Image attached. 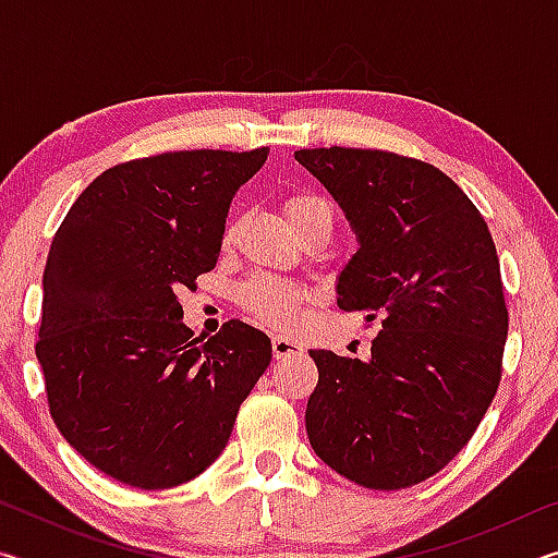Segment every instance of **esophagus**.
I'll return each mask as SVG.
<instances>
[{
    "mask_svg": "<svg viewBox=\"0 0 558 558\" xmlns=\"http://www.w3.org/2000/svg\"><path fill=\"white\" fill-rule=\"evenodd\" d=\"M305 349H302L300 342L295 339H288V337H272V356L276 359H288V356H300Z\"/></svg>",
    "mask_w": 558,
    "mask_h": 558,
    "instance_id": "obj_1",
    "label": "esophagus"
}]
</instances>
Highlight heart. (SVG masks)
<instances>
[{"mask_svg":"<svg viewBox=\"0 0 558 558\" xmlns=\"http://www.w3.org/2000/svg\"><path fill=\"white\" fill-rule=\"evenodd\" d=\"M290 223L302 226L317 219H325L332 223V206L319 194L310 192H298L292 194L286 204ZM235 226H226V241H231ZM305 300V290L300 286H292V282L270 278V276H258L245 282L241 288V302L243 307L248 310L251 315H256L260 323H268L272 327H290L298 323L300 305Z\"/></svg>","mask_w":558,"mask_h":558,"instance_id":"b5f03b06","label":"heart"}]
</instances>
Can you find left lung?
<instances>
[{
	"instance_id": "obj_1",
	"label": "left lung",
	"mask_w": 558,
	"mask_h": 558,
	"mask_svg": "<svg viewBox=\"0 0 558 558\" xmlns=\"http://www.w3.org/2000/svg\"><path fill=\"white\" fill-rule=\"evenodd\" d=\"M344 211L359 248L337 305L381 317L369 359L310 349V446L369 489L436 475L493 403L507 342L499 260L465 192L433 165L381 149H298Z\"/></svg>"
}]
</instances>
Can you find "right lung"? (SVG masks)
I'll use <instances>...</instances> for the list:
<instances>
[{
	"label": "right lung",
	"instance_id": "obj_1",
	"mask_svg": "<svg viewBox=\"0 0 558 558\" xmlns=\"http://www.w3.org/2000/svg\"><path fill=\"white\" fill-rule=\"evenodd\" d=\"M268 153L192 149L106 169L53 235L36 342L49 409L71 448L130 487L202 475L268 369V335L231 319L202 342L177 298L216 266L233 194Z\"/></svg>",
	"mask_w": 558,
	"mask_h": 558
}]
</instances>
